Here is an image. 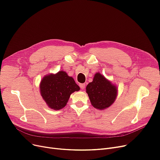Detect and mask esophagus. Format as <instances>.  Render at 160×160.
<instances>
[{
    "instance_id": "34e87169",
    "label": "esophagus",
    "mask_w": 160,
    "mask_h": 160,
    "mask_svg": "<svg viewBox=\"0 0 160 160\" xmlns=\"http://www.w3.org/2000/svg\"><path fill=\"white\" fill-rule=\"evenodd\" d=\"M85 86H86L85 84H80V87L82 90H84L85 88Z\"/></svg>"
}]
</instances>
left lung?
<instances>
[{"mask_svg": "<svg viewBox=\"0 0 160 160\" xmlns=\"http://www.w3.org/2000/svg\"><path fill=\"white\" fill-rule=\"evenodd\" d=\"M117 92L116 87L99 73H96L93 81L86 86L92 105L101 110L108 108L114 102Z\"/></svg>", "mask_w": 160, "mask_h": 160, "instance_id": "1", "label": "left lung"}]
</instances>
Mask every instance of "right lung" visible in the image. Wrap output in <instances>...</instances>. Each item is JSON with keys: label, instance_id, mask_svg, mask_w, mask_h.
<instances>
[{"label": "right lung", "instance_id": "add662e5", "mask_svg": "<svg viewBox=\"0 0 160 160\" xmlns=\"http://www.w3.org/2000/svg\"><path fill=\"white\" fill-rule=\"evenodd\" d=\"M80 87L72 77L61 70L56 74L45 76L41 80L40 91L43 99L51 109L58 110L66 105L70 94Z\"/></svg>", "mask_w": 160, "mask_h": 160}]
</instances>
